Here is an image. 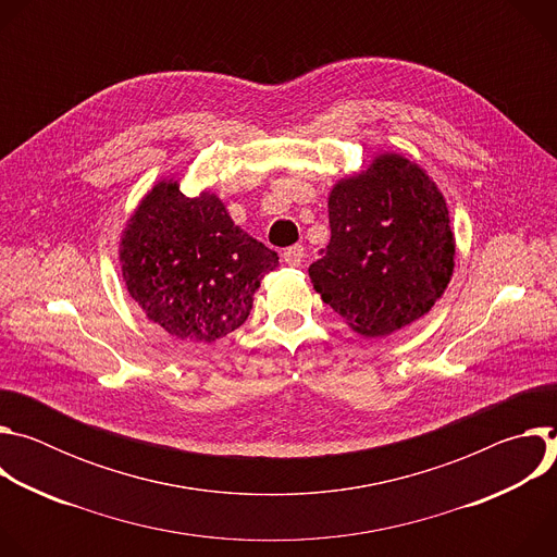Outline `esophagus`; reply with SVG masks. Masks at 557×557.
<instances>
[{"instance_id": "1", "label": "esophagus", "mask_w": 557, "mask_h": 557, "mask_svg": "<svg viewBox=\"0 0 557 557\" xmlns=\"http://www.w3.org/2000/svg\"><path fill=\"white\" fill-rule=\"evenodd\" d=\"M282 260H284L288 267H301V262H304V247H301V245L288 247V249L282 253Z\"/></svg>"}]
</instances>
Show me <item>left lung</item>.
<instances>
[{"label": "left lung", "instance_id": "obj_1", "mask_svg": "<svg viewBox=\"0 0 557 557\" xmlns=\"http://www.w3.org/2000/svg\"><path fill=\"white\" fill-rule=\"evenodd\" d=\"M331 243L308 269L322 299L363 337L423 317L454 271V233L436 183L401 153L342 178L329 198Z\"/></svg>", "mask_w": 557, "mask_h": 557}]
</instances>
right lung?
<instances>
[{
  "instance_id": "obj_1",
  "label": "right lung",
  "mask_w": 557,
  "mask_h": 557,
  "mask_svg": "<svg viewBox=\"0 0 557 557\" xmlns=\"http://www.w3.org/2000/svg\"><path fill=\"white\" fill-rule=\"evenodd\" d=\"M121 271L147 320L187 342L240 329L277 253L233 224L215 194L187 198L163 181L140 200L121 237Z\"/></svg>"
}]
</instances>
